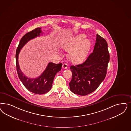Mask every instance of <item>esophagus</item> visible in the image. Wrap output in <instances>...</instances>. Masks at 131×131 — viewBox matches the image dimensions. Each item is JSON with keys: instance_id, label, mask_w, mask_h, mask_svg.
<instances>
[{"instance_id": "esophagus-1", "label": "esophagus", "mask_w": 131, "mask_h": 131, "mask_svg": "<svg viewBox=\"0 0 131 131\" xmlns=\"http://www.w3.org/2000/svg\"><path fill=\"white\" fill-rule=\"evenodd\" d=\"M68 64L67 63H63L62 68L63 69H67L68 68Z\"/></svg>"}]
</instances>
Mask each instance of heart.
<instances>
[{
    "label": "heart",
    "instance_id": "b5f03b06",
    "mask_svg": "<svg viewBox=\"0 0 131 131\" xmlns=\"http://www.w3.org/2000/svg\"><path fill=\"white\" fill-rule=\"evenodd\" d=\"M84 34H80L70 39L62 45L66 51H70L68 57L72 63H80L86 58L89 53L91 43L90 40L85 38Z\"/></svg>",
    "mask_w": 131,
    "mask_h": 131
}]
</instances>
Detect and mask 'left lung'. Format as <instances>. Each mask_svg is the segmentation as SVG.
<instances>
[{
  "mask_svg": "<svg viewBox=\"0 0 131 131\" xmlns=\"http://www.w3.org/2000/svg\"><path fill=\"white\" fill-rule=\"evenodd\" d=\"M107 43L98 34L92 53L83 63L70 67L72 80L71 91L78 95H86L97 89L104 80L110 61Z\"/></svg>",
  "mask_w": 131,
  "mask_h": 131,
  "instance_id": "1",
  "label": "left lung"
}]
</instances>
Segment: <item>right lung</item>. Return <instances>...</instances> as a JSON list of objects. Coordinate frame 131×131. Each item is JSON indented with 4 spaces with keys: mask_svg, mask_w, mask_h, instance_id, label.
<instances>
[{
    "mask_svg": "<svg viewBox=\"0 0 131 131\" xmlns=\"http://www.w3.org/2000/svg\"><path fill=\"white\" fill-rule=\"evenodd\" d=\"M41 28H37L25 35L21 38L16 52V68L19 78L25 88L30 92L38 94L48 93L51 88L53 81L56 73L61 70L62 63L56 64L50 62L42 74L37 78L30 79L21 72L18 63V55L21 49L32 39L39 37L42 33Z\"/></svg>",
    "mask_w": 131,
    "mask_h": 131,
    "instance_id": "add662e5",
    "label": "right lung"
}]
</instances>
